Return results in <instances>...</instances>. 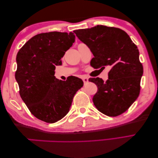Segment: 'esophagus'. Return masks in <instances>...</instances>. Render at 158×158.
Masks as SVG:
<instances>
[{
  "label": "esophagus",
  "instance_id": "34e87169",
  "mask_svg": "<svg viewBox=\"0 0 158 158\" xmlns=\"http://www.w3.org/2000/svg\"><path fill=\"white\" fill-rule=\"evenodd\" d=\"M88 77H82V81H83V82L85 84V83H87V82H88Z\"/></svg>",
  "mask_w": 158,
  "mask_h": 158
}]
</instances>
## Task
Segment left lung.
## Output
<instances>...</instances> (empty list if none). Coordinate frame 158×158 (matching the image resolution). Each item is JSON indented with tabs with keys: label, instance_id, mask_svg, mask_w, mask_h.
Masks as SVG:
<instances>
[{
	"label": "left lung",
	"instance_id": "1",
	"mask_svg": "<svg viewBox=\"0 0 158 158\" xmlns=\"http://www.w3.org/2000/svg\"><path fill=\"white\" fill-rule=\"evenodd\" d=\"M74 33L94 55L90 62L92 67L102 70L106 66L110 68L106 81L99 77L89 79L98 87L92 99L94 106L106 115H121L140 92L143 69L137 47L127 33L118 28L97 25Z\"/></svg>",
	"mask_w": 158,
	"mask_h": 158
}]
</instances>
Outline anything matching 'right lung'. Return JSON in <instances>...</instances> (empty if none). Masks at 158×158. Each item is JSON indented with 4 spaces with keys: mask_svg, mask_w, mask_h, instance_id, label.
<instances>
[{
    "mask_svg": "<svg viewBox=\"0 0 158 158\" xmlns=\"http://www.w3.org/2000/svg\"><path fill=\"white\" fill-rule=\"evenodd\" d=\"M72 32H49L33 36L17 55L15 79L19 94L31 113L49 123L60 120L69 113L74 95L83 86L81 78H56V66L75 42Z\"/></svg>",
    "mask_w": 158,
    "mask_h": 158,
    "instance_id": "add662e5",
    "label": "right lung"
}]
</instances>
